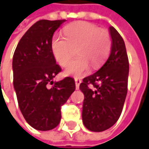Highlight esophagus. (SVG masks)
Returning <instances> with one entry per match:
<instances>
[{
  "mask_svg": "<svg viewBox=\"0 0 149 149\" xmlns=\"http://www.w3.org/2000/svg\"><path fill=\"white\" fill-rule=\"evenodd\" d=\"M81 82V80H80L79 78H75V83H76V89L78 90L79 89V86Z\"/></svg>",
  "mask_w": 149,
  "mask_h": 149,
  "instance_id": "1",
  "label": "esophagus"
}]
</instances>
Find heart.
Segmentation results:
<instances>
[{
	"instance_id": "obj_1",
	"label": "heart",
	"mask_w": 149,
	"mask_h": 149,
	"mask_svg": "<svg viewBox=\"0 0 149 149\" xmlns=\"http://www.w3.org/2000/svg\"><path fill=\"white\" fill-rule=\"evenodd\" d=\"M64 37L60 33L53 36L51 49L55 59L64 65L76 47L77 57L71 59L65 66L64 73L69 76L81 77L87 72L91 64L96 68L109 54L111 38L107 31L101 30L97 25L89 22H77L63 30Z\"/></svg>"
}]
</instances>
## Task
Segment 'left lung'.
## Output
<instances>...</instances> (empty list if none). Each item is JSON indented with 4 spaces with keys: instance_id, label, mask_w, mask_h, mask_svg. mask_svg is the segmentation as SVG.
I'll use <instances>...</instances> for the list:
<instances>
[{
    "instance_id": "left-lung-1",
    "label": "left lung",
    "mask_w": 149,
    "mask_h": 149,
    "mask_svg": "<svg viewBox=\"0 0 149 149\" xmlns=\"http://www.w3.org/2000/svg\"><path fill=\"white\" fill-rule=\"evenodd\" d=\"M109 32L112 38L109 57L96 72L83 79L79 87L85 96L83 123L95 132L108 130L117 122L127 94L129 60L125 42L113 26Z\"/></svg>"
}]
</instances>
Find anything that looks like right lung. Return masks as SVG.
<instances>
[{
	"label": "right lung",
	"instance_id": "add662e5",
	"mask_svg": "<svg viewBox=\"0 0 149 149\" xmlns=\"http://www.w3.org/2000/svg\"><path fill=\"white\" fill-rule=\"evenodd\" d=\"M65 21H37L20 39L13 56V83L19 107L36 130H49L58 125L62 105L76 89L74 79L69 77L53 81L61 68L52 53L51 41L54 32Z\"/></svg>",
	"mask_w": 149,
	"mask_h": 149
}]
</instances>
